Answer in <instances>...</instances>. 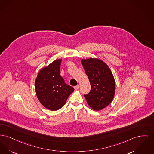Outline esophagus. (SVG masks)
<instances>
[{
	"label": "esophagus",
	"mask_w": 154,
	"mask_h": 154,
	"mask_svg": "<svg viewBox=\"0 0 154 154\" xmlns=\"http://www.w3.org/2000/svg\"><path fill=\"white\" fill-rule=\"evenodd\" d=\"M79 88H80V86H79V85H76V86H75V87H74V89H75V90H78Z\"/></svg>",
	"instance_id": "1"
}]
</instances>
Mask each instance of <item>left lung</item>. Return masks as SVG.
<instances>
[{"label": "left lung", "mask_w": 154, "mask_h": 154, "mask_svg": "<svg viewBox=\"0 0 154 154\" xmlns=\"http://www.w3.org/2000/svg\"><path fill=\"white\" fill-rule=\"evenodd\" d=\"M85 72L90 82V92L84 95L88 105L99 111L111 103L115 93V81L108 66L97 58L82 59Z\"/></svg>", "instance_id": "1"}]
</instances>
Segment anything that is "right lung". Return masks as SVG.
I'll use <instances>...</instances> for the list:
<instances>
[{"label":"right lung","instance_id":"add662e5","mask_svg":"<svg viewBox=\"0 0 154 154\" xmlns=\"http://www.w3.org/2000/svg\"><path fill=\"white\" fill-rule=\"evenodd\" d=\"M62 59H58L42 68L35 82V92L40 103L52 111L62 108L74 88L66 84L60 75Z\"/></svg>","mask_w":154,"mask_h":154}]
</instances>
